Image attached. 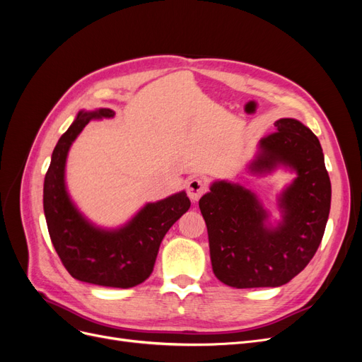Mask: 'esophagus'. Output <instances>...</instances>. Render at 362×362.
I'll return each instance as SVG.
<instances>
[{"mask_svg": "<svg viewBox=\"0 0 362 362\" xmlns=\"http://www.w3.org/2000/svg\"><path fill=\"white\" fill-rule=\"evenodd\" d=\"M206 190H208V185L205 184V181H202L199 178H193L187 184V194H189V198L194 202L199 201L201 196L205 194Z\"/></svg>", "mask_w": 362, "mask_h": 362, "instance_id": "34e87169", "label": "esophagus"}]
</instances>
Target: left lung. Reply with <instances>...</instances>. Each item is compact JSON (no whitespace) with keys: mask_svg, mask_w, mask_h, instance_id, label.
I'll list each match as a JSON object with an SVG mask.
<instances>
[{"mask_svg":"<svg viewBox=\"0 0 362 362\" xmlns=\"http://www.w3.org/2000/svg\"><path fill=\"white\" fill-rule=\"evenodd\" d=\"M259 141L252 170L288 164L298 178L284 192V222L264 226L266 211L242 185L218 181L199 199L210 257L218 281L234 288L279 287L308 266L319 249L331 210V180L319 139L296 119H279Z\"/></svg>","mask_w":362,"mask_h":362,"instance_id":"8db88e82","label":"left lung"}]
</instances>
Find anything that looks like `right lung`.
Masks as SVG:
<instances>
[{"mask_svg":"<svg viewBox=\"0 0 362 362\" xmlns=\"http://www.w3.org/2000/svg\"><path fill=\"white\" fill-rule=\"evenodd\" d=\"M113 115L110 108L81 112L60 137L43 182V210L52 246L71 276L95 286L129 288L149 278L163 237L189 210L190 199L181 192L148 204L125 228L113 233L84 221L64 189V163L72 141L90 119Z\"/></svg>","mask_w":362,"mask_h":362,"instance_id":"obj_1","label":"right lung"}]
</instances>
